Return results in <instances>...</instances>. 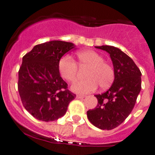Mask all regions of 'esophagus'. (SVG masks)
Here are the masks:
<instances>
[{
    "instance_id": "34e87169",
    "label": "esophagus",
    "mask_w": 155,
    "mask_h": 155,
    "mask_svg": "<svg viewBox=\"0 0 155 155\" xmlns=\"http://www.w3.org/2000/svg\"><path fill=\"white\" fill-rule=\"evenodd\" d=\"M85 97V95H76V99H83Z\"/></svg>"
}]
</instances>
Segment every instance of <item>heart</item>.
Listing matches in <instances>:
<instances>
[{
    "label": "heart",
    "mask_w": 155,
    "mask_h": 155,
    "mask_svg": "<svg viewBox=\"0 0 155 155\" xmlns=\"http://www.w3.org/2000/svg\"><path fill=\"white\" fill-rule=\"evenodd\" d=\"M78 63L82 69L89 68L86 80H78L71 87L75 92L81 94L94 92L98 88L107 89L112 85L115 78L114 69L110 64L104 62V58L93 50H82L77 53ZM59 72L68 82H73L78 75L79 67L73 58L66 56L59 62Z\"/></svg>",
    "instance_id": "b5f03b06"
}]
</instances>
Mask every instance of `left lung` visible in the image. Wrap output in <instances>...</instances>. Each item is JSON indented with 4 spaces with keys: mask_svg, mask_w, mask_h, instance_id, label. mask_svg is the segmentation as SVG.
I'll return each instance as SVG.
<instances>
[{
    "mask_svg": "<svg viewBox=\"0 0 155 155\" xmlns=\"http://www.w3.org/2000/svg\"><path fill=\"white\" fill-rule=\"evenodd\" d=\"M95 48L109 53L115 79L106 92L95 95L98 104L94 109L87 111V117L95 127L111 130L121 125L132 111L141 89V73L120 49L106 45Z\"/></svg>",
    "mask_w": 155,
    "mask_h": 155,
    "instance_id": "obj_1",
    "label": "left lung"
}]
</instances>
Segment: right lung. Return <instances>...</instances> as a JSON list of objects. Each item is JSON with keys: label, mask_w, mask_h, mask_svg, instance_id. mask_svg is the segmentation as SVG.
<instances>
[{"label": "right lung", "mask_w": 155, "mask_h": 155, "mask_svg": "<svg viewBox=\"0 0 155 155\" xmlns=\"http://www.w3.org/2000/svg\"><path fill=\"white\" fill-rule=\"evenodd\" d=\"M75 47L73 43L53 40L36 45L23 57L18 72L19 94L26 110L40 121L63 117L76 98L58 69L62 56Z\"/></svg>", "instance_id": "1"}]
</instances>
